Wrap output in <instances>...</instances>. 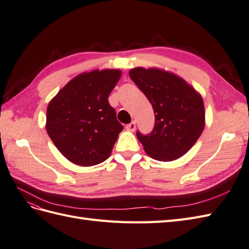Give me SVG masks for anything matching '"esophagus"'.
Segmentation results:
<instances>
[{
	"label": "esophagus",
	"instance_id": "obj_1",
	"mask_svg": "<svg viewBox=\"0 0 249 249\" xmlns=\"http://www.w3.org/2000/svg\"><path fill=\"white\" fill-rule=\"evenodd\" d=\"M126 129L128 130V131H135V129H136V122H135V121H132L131 123L127 124L126 125Z\"/></svg>",
	"mask_w": 249,
	"mask_h": 249
}]
</instances>
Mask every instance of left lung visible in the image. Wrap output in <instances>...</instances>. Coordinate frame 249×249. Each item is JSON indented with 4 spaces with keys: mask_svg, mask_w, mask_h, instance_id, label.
I'll return each mask as SVG.
<instances>
[{
    "mask_svg": "<svg viewBox=\"0 0 249 249\" xmlns=\"http://www.w3.org/2000/svg\"><path fill=\"white\" fill-rule=\"evenodd\" d=\"M131 80L154 108L155 126L148 135L137 131L146 154L158 161H174L185 155L205 125L201 95L174 73L157 68H133Z\"/></svg>",
    "mask_w": 249,
    "mask_h": 249,
    "instance_id": "obj_1",
    "label": "left lung"
}]
</instances>
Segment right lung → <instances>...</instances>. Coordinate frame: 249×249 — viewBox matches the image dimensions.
<instances>
[{"instance_id":"1","label":"right lung","mask_w":249,"mask_h":249,"mask_svg":"<svg viewBox=\"0 0 249 249\" xmlns=\"http://www.w3.org/2000/svg\"><path fill=\"white\" fill-rule=\"evenodd\" d=\"M121 78L118 69L93 70L72 79L47 107L48 136L70 162L92 166L110 156L123 125L108 95Z\"/></svg>"}]
</instances>
